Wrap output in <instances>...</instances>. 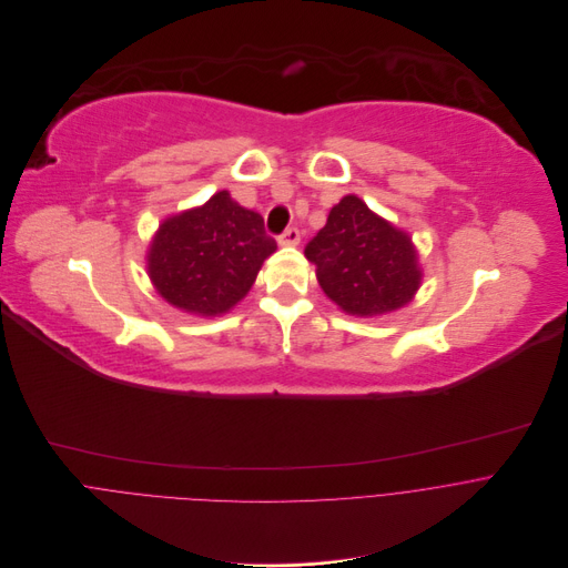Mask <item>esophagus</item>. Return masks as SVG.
<instances>
[{"label": "esophagus", "instance_id": "obj_1", "mask_svg": "<svg viewBox=\"0 0 568 568\" xmlns=\"http://www.w3.org/2000/svg\"><path fill=\"white\" fill-rule=\"evenodd\" d=\"M300 231L297 229H286L280 237H277V242L282 244V246H297L300 244Z\"/></svg>", "mask_w": 568, "mask_h": 568}]
</instances>
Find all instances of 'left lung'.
Wrapping results in <instances>:
<instances>
[{
  "instance_id": "1",
  "label": "left lung",
  "mask_w": 568,
  "mask_h": 568,
  "mask_svg": "<svg viewBox=\"0 0 568 568\" xmlns=\"http://www.w3.org/2000/svg\"><path fill=\"white\" fill-rule=\"evenodd\" d=\"M304 255L315 264L326 297L358 317L405 306L423 277L409 235L356 194L331 207L326 225L306 244Z\"/></svg>"
}]
</instances>
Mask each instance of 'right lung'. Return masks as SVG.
I'll list each match as a JSON object with an SVG mask.
<instances>
[{
  "mask_svg": "<svg viewBox=\"0 0 568 568\" xmlns=\"http://www.w3.org/2000/svg\"><path fill=\"white\" fill-rule=\"evenodd\" d=\"M277 248L262 214L221 190L201 207L165 219L148 253L159 295L194 315L231 311L253 286L264 260Z\"/></svg>",
  "mask_w": 568,
  "mask_h": 568,
  "instance_id": "right-lung-1",
  "label": "right lung"
}]
</instances>
